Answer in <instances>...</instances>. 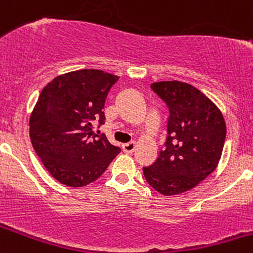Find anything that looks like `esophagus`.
Listing matches in <instances>:
<instances>
[{
    "label": "esophagus",
    "instance_id": "obj_1",
    "mask_svg": "<svg viewBox=\"0 0 253 253\" xmlns=\"http://www.w3.org/2000/svg\"><path fill=\"white\" fill-rule=\"evenodd\" d=\"M122 149H124V152H126V153H132V152L136 149V143H134V142H128V143H125L124 146H122Z\"/></svg>",
    "mask_w": 253,
    "mask_h": 253
}]
</instances>
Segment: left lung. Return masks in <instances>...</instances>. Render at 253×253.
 Returning <instances> with one entry per match:
<instances>
[{"label": "left lung", "instance_id": "1", "mask_svg": "<svg viewBox=\"0 0 253 253\" xmlns=\"http://www.w3.org/2000/svg\"><path fill=\"white\" fill-rule=\"evenodd\" d=\"M151 87L169 109L168 136L157 161L143 168L144 178L162 195H178L216 169L226 124L219 107L193 85L173 80Z\"/></svg>", "mask_w": 253, "mask_h": 253}]
</instances>
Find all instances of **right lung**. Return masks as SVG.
Listing matches in <instances>:
<instances>
[{
  "label": "right lung",
  "mask_w": 253,
  "mask_h": 253,
  "mask_svg": "<svg viewBox=\"0 0 253 253\" xmlns=\"http://www.w3.org/2000/svg\"><path fill=\"white\" fill-rule=\"evenodd\" d=\"M117 75L83 69L54 78L44 86L29 119L32 146L50 175L79 188L100 178L121 152L105 134L92 131L104 124L102 109Z\"/></svg>",
  "instance_id": "add662e5"
}]
</instances>
